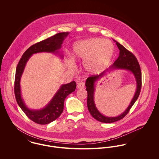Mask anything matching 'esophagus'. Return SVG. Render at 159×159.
Returning <instances> with one entry per match:
<instances>
[{
  "label": "esophagus",
  "instance_id": "obj_1",
  "mask_svg": "<svg viewBox=\"0 0 159 159\" xmlns=\"http://www.w3.org/2000/svg\"><path fill=\"white\" fill-rule=\"evenodd\" d=\"M85 87V84L84 82H80L77 84V88L78 89H84Z\"/></svg>",
  "mask_w": 159,
  "mask_h": 159
}]
</instances>
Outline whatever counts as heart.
<instances>
[{
	"label": "heart",
	"instance_id": "heart-1",
	"mask_svg": "<svg viewBox=\"0 0 159 159\" xmlns=\"http://www.w3.org/2000/svg\"><path fill=\"white\" fill-rule=\"evenodd\" d=\"M111 42L100 38H92L76 42L73 46V56L84 61V68L89 73H98L111 62L114 54Z\"/></svg>",
	"mask_w": 159,
	"mask_h": 159
}]
</instances>
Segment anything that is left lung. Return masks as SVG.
Returning <instances> with one entry per match:
<instances>
[{"label":"left lung","instance_id":"8db88e82","mask_svg":"<svg viewBox=\"0 0 159 159\" xmlns=\"http://www.w3.org/2000/svg\"><path fill=\"white\" fill-rule=\"evenodd\" d=\"M113 40L116 42L120 51L118 58L108 69L105 70L100 75H92L86 80V91L88 92L87 105L89 111L93 118L103 123H112L123 119L129 113L130 108L132 107L136 100L138 99L141 88V71L136 57L132 52L127 50L125 47L114 40ZM114 69H124L130 70L134 75L136 80L137 91L131 103L123 114L116 117H107L100 114L95 107L93 99V93L94 90V84L95 81L101 78L107 72Z\"/></svg>","mask_w":159,"mask_h":159}]
</instances>
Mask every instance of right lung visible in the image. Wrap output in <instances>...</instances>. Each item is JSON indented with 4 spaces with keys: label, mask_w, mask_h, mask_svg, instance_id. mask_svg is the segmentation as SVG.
Returning <instances> with one entry per match:
<instances>
[{
    "label": "right lung",
    "mask_w": 159,
    "mask_h": 159,
    "mask_svg": "<svg viewBox=\"0 0 159 159\" xmlns=\"http://www.w3.org/2000/svg\"><path fill=\"white\" fill-rule=\"evenodd\" d=\"M68 32H61L38 42L29 47L23 54L17 66L15 79V95L16 102L23 112L32 121L39 124H49L58 118L64 110V100L70 93L75 91L76 84L75 81L62 84L45 107L40 110H31L25 105L21 97L20 80L25 64L33 54L48 52L59 53L64 40L68 35ZM62 58V56L60 55Z\"/></svg>",
    "instance_id": "obj_1"
}]
</instances>
